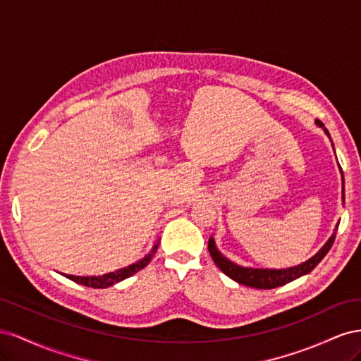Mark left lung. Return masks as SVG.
<instances>
[{
  "label": "left lung",
  "instance_id": "1",
  "mask_svg": "<svg viewBox=\"0 0 361 361\" xmlns=\"http://www.w3.org/2000/svg\"><path fill=\"white\" fill-rule=\"evenodd\" d=\"M314 123H316V126L322 128L325 135L329 137L331 141L330 133L326 130L324 123L319 122V120H316ZM331 146H333V141H331ZM333 149H334V146H333ZM338 170H341V174H342V203H345V180H343V171H342L341 166H338ZM337 227H338V223L336 224L334 232L329 238V241L322 245V248L318 251V253L305 262H302V264L290 267V268H281V269L272 268L271 269V268H251V267L238 265L231 259H227L221 253V251L216 248L214 236H211L209 241H207V248H209V253L215 262V265L220 268L227 277H231L232 280L239 283V285H244L248 288H256V289H272V288H279V286L286 285V283H289L292 280H297L301 276L309 274L312 269H314V267L319 264V262L325 257V255L329 253V250L331 248V245L334 243V238H336Z\"/></svg>",
  "mask_w": 361,
  "mask_h": 361
}]
</instances>
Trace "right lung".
<instances>
[{"instance_id":"obj_1","label":"right lung","mask_w":361,"mask_h":361,"mask_svg":"<svg viewBox=\"0 0 361 361\" xmlns=\"http://www.w3.org/2000/svg\"><path fill=\"white\" fill-rule=\"evenodd\" d=\"M158 245H159V239L154 244V247L150 248V251L145 257H141L140 260L134 262V264H130L125 268L116 269L113 272H106V274H102V276H72V274H63V272H60V274L63 277H66V279H69L75 283H78V285H82V286H87V288H93V289L110 288V286L114 285V283L122 281V280L130 277L133 274H135V272H138L140 269H143L152 260V257H154V255L157 253Z\"/></svg>"}]
</instances>
